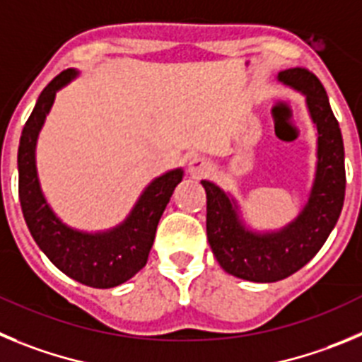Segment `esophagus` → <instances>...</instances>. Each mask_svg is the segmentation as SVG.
<instances>
[{"mask_svg": "<svg viewBox=\"0 0 362 362\" xmlns=\"http://www.w3.org/2000/svg\"><path fill=\"white\" fill-rule=\"evenodd\" d=\"M209 169H211L209 160L204 157H194L193 160L189 162V173L193 175L194 178H200L204 177V175H207L209 173Z\"/></svg>", "mask_w": 362, "mask_h": 362, "instance_id": "1", "label": "esophagus"}]
</instances>
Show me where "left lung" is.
I'll return each mask as SVG.
<instances>
[{
  "label": "left lung",
  "mask_w": 362,
  "mask_h": 362,
  "mask_svg": "<svg viewBox=\"0 0 362 362\" xmlns=\"http://www.w3.org/2000/svg\"><path fill=\"white\" fill-rule=\"evenodd\" d=\"M278 77L307 95L317 128V171L298 220L279 233L254 234L242 226L229 197L211 182H202L207 194V240L214 258L229 274L256 283L288 278L314 258L339 220L346 189L343 136L321 81L307 68H288Z\"/></svg>",
  "instance_id": "8db88e82"
}]
</instances>
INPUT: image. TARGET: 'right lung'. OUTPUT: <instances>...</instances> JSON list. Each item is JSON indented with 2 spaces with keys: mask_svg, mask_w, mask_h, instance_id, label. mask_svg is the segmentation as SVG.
Here are the masks:
<instances>
[{
  "mask_svg": "<svg viewBox=\"0 0 362 362\" xmlns=\"http://www.w3.org/2000/svg\"><path fill=\"white\" fill-rule=\"evenodd\" d=\"M74 76V70H64L48 83L23 128L18 149L19 202L32 238L61 272L93 288H112L128 281L146 265L158 220L184 173L175 169L153 180L128 220L110 233L84 234L64 226L52 213L39 187L35 142L55 92Z\"/></svg>",
  "mask_w": 362,
  "mask_h": 362,
  "instance_id": "add662e5",
  "label": "right lung"
}]
</instances>
